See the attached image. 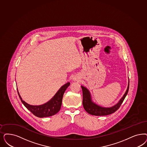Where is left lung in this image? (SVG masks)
Here are the masks:
<instances>
[{
    "label": "left lung",
    "mask_w": 147,
    "mask_h": 147,
    "mask_svg": "<svg viewBox=\"0 0 147 147\" xmlns=\"http://www.w3.org/2000/svg\"><path fill=\"white\" fill-rule=\"evenodd\" d=\"M129 80L127 91L125 93L123 96L121 98V99L117 104L116 105L111 107H102L97 105L96 104L92 102L91 96L89 91L86 88V87L81 86L82 94H83L82 104H83L84 108L87 113L94 116H107V115L112 114L115 112L117 110L121 107L125 96H127L128 91H129Z\"/></svg>",
    "instance_id": "left-lung-1"
}]
</instances>
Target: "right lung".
<instances>
[{"label": "right lung", "mask_w": 147, "mask_h": 147, "mask_svg": "<svg viewBox=\"0 0 147 147\" xmlns=\"http://www.w3.org/2000/svg\"><path fill=\"white\" fill-rule=\"evenodd\" d=\"M69 85L70 83L68 82L63 86H62L60 90L56 93L55 95L51 99V100L43 105L38 106L30 105L27 104L22 100L18 90L17 92L20 100L24 104V105L35 116L43 118L53 116L60 111L62 105V100L63 94L67 88L69 86Z\"/></svg>", "instance_id": "right-lung-1"}]
</instances>
